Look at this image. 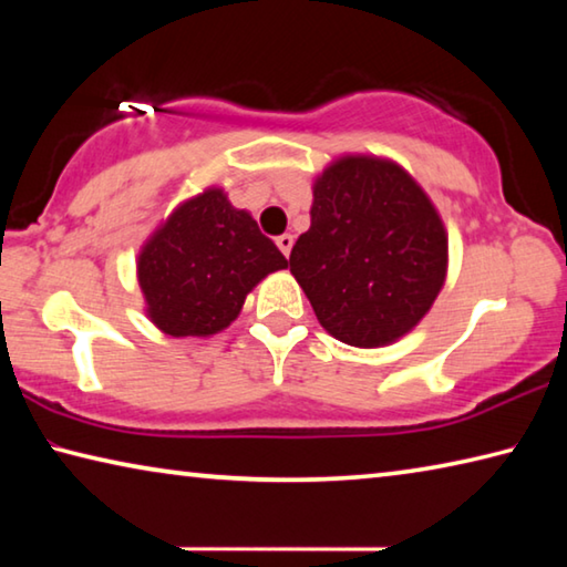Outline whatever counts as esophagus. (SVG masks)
Listing matches in <instances>:
<instances>
[{
  "instance_id": "esophagus-1",
  "label": "esophagus",
  "mask_w": 567,
  "mask_h": 567,
  "mask_svg": "<svg viewBox=\"0 0 567 567\" xmlns=\"http://www.w3.org/2000/svg\"><path fill=\"white\" fill-rule=\"evenodd\" d=\"M277 243V247H280V252L285 255V257H290V252H292V245H295V237L292 235H280L275 239Z\"/></svg>"
}]
</instances>
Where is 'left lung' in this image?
<instances>
[{"instance_id":"1","label":"left lung","mask_w":567,"mask_h":567,"mask_svg":"<svg viewBox=\"0 0 567 567\" xmlns=\"http://www.w3.org/2000/svg\"><path fill=\"white\" fill-rule=\"evenodd\" d=\"M290 272L334 340L385 348L417 328L447 277V229L395 159L342 155L312 182Z\"/></svg>"}]
</instances>
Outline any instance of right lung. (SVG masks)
<instances>
[{"instance_id":"1","label":"right lung","mask_w":567,"mask_h":567,"mask_svg":"<svg viewBox=\"0 0 567 567\" xmlns=\"http://www.w3.org/2000/svg\"><path fill=\"white\" fill-rule=\"evenodd\" d=\"M287 260L247 209L207 187L162 219L137 255L145 315L172 338H213L243 312L245 297Z\"/></svg>"}]
</instances>
